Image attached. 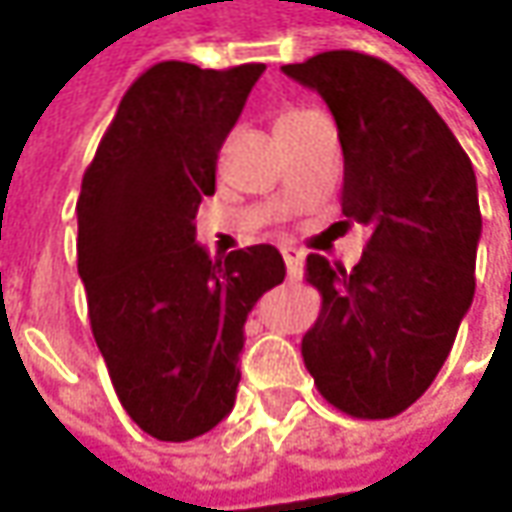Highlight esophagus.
Instances as JSON below:
<instances>
[{
  "instance_id": "obj_1",
  "label": "esophagus",
  "mask_w": 512,
  "mask_h": 512,
  "mask_svg": "<svg viewBox=\"0 0 512 512\" xmlns=\"http://www.w3.org/2000/svg\"><path fill=\"white\" fill-rule=\"evenodd\" d=\"M282 259H285L287 265V276H290V279H299L302 270H305V253H302L299 247L285 245L282 247Z\"/></svg>"
}]
</instances>
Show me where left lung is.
Here are the masks:
<instances>
[{"instance_id": "left-lung-1", "label": "left lung", "mask_w": 512, "mask_h": 512, "mask_svg": "<svg viewBox=\"0 0 512 512\" xmlns=\"http://www.w3.org/2000/svg\"><path fill=\"white\" fill-rule=\"evenodd\" d=\"M282 70L327 102L342 213L370 230L353 270L307 256L322 310L302 339L305 367L342 413L390 419L433 384L473 305L476 173L422 90L382 59L327 50Z\"/></svg>"}]
</instances>
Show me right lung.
Masks as SVG:
<instances>
[{"mask_svg":"<svg viewBox=\"0 0 512 512\" xmlns=\"http://www.w3.org/2000/svg\"><path fill=\"white\" fill-rule=\"evenodd\" d=\"M265 65L145 70L102 136L76 202L79 276L93 339L128 416L159 442H190L236 402L245 322L285 282L273 245L210 259L196 213Z\"/></svg>","mask_w":512,"mask_h":512,"instance_id":"obj_1","label":"right lung"}]
</instances>
